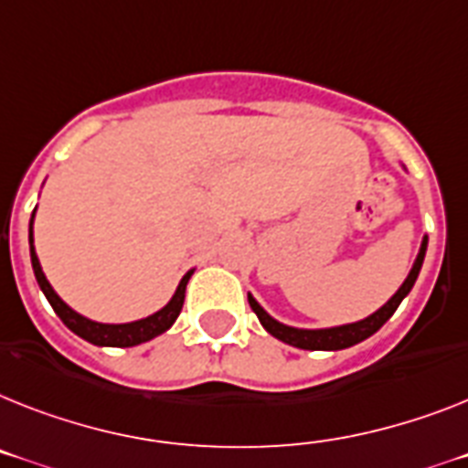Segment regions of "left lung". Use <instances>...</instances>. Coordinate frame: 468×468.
<instances>
[{
    "mask_svg": "<svg viewBox=\"0 0 468 468\" xmlns=\"http://www.w3.org/2000/svg\"><path fill=\"white\" fill-rule=\"evenodd\" d=\"M426 247H428V238H423L421 242V250L416 254V261L411 266L410 276L404 278V282L399 285V290L392 294L390 300L374 312L371 316L367 319L355 321V324H345V325H333V328H316V331H309V328H292V325H285L281 321H276L273 316L261 309L257 300H254L252 294L247 292V300H250V307L252 312L257 314V319L261 321L266 331L271 333L273 337L282 340L285 345H292V347H300V349H345V347H352V345L361 343V340H367V337L374 335L376 331H380V325L386 324L390 319L395 309L399 307V302L410 294V290L414 288L416 278H419V271H421L423 264V257H426Z\"/></svg>",
    "mask_w": 468,
    "mask_h": 468,
    "instance_id": "1",
    "label": "left lung"
}]
</instances>
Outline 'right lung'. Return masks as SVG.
<instances>
[{"instance_id":"1","label":"right lung","mask_w":468,"mask_h":468,"mask_svg":"<svg viewBox=\"0 0 468 468\" xmlns=\"http://www.w3.org/2000/svg\"><path fill=\"white\" fill-rule=\"evenodd\" d=\"M27 240H30V261H33L37 285H40V290L45 292L47 300H49V304H52V309L57 312L58 319L66 324V328H70V331L76 333V335H80L82 340H88V343L92 345H100V347H135V345L147 343L152 337L166 333L168 328L176 324V319H178L180 309H183V302H186V288L187 281H190L192 276V271H187L186 276L180 278L178 288H176L174 297H171V302H168L166 307L154 312L152 316H147V319L131 321V324H97V321L85 319V316H80L78 312H73V309L54 292L52 285H49L45 271H42L40 266V259H37L33 247V218H30V235H27Z\"/></svg>"}]
</instances>
